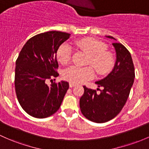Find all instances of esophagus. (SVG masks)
Returning <instances> with one entry per match:
<instances>
[{
    "label": "esophagus",
    "instance_id": "34e87169",
    "mask_svg": "<svg viewBox=\"0 0 149 149\" xmlns=\"http://www.w3.org/2000/svg\"><path fill=\"white\" fill-rule=\"evenodd\" d=\"M76 86V84H73V83H69V86H70V88H73V87H74V86Z\"/></svg>",
    "mask_w": 149,
    "mask_h": 149
}]
</instances>
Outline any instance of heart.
Here are the masks:
<instances>
[{
    "mask_svg": "<svg viewBox=\"0 0 149 149\" xmlns=\"http://www.w3.org/2000/svg\"><path fill=\"white\" fill-rule=\"evenodd\" d=\"M78 49L82 50L88 54L87 64H91L99 75L109 73L114 64L113 55L106 51V46L102 42L92 38H85L74 42ZM72 48L67 43H63L59 47L57 51V59L61 63L65 65L71 59ZM94 76V71L90 66L79 68L71 66L63 72V78L73 84H81Z\"/></svg>",
    "mask_w": 149,
    "mask_h": 149,
    "instance_id": "heart-1",
    "label": "heart"
}]
</instances>
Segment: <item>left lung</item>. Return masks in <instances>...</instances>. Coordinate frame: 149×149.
<instances>
[{"instance_id": "obj_1", "label": "left lung", "mask_w": 149, "mask_h": 149, "mask_svg": "<svg viewBox=\"0 0 149 149\" xmlns=\"http://www.w3.org/2000/svg\"><path fill=\"white\" fill-rule=\"evenodd\" d=\"M113 39L112 36H106ZM116 51L115 64L107 76L95 84L103 87L100 93L84 88L80 98V109L83 115L95 123H105L116 116L126 104L135 79V70L131 54L121 43H112Z\"/></svg>"}]
</instances>
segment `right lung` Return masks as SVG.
Masks as SVG:
<instances>
[{
	"label": "right lung",
	"mask_w": 149,
	"mask_h": 149,
	"mask_svg": "<svg viewBox=\"0 0 149 149\" xmlns=\"http://www.w3.org/2000/svg\"><path fill=\"white\" fill-rule=\"evenodd\" d=\"M70 34L51 31L30 38L15 62V88L18 102L30 116L44 118L60 108L69 84L61 81L48 86L47 81L58 76L56 54Z\"/></svg>",
	"instance_id": "1"
}]
</instances>
